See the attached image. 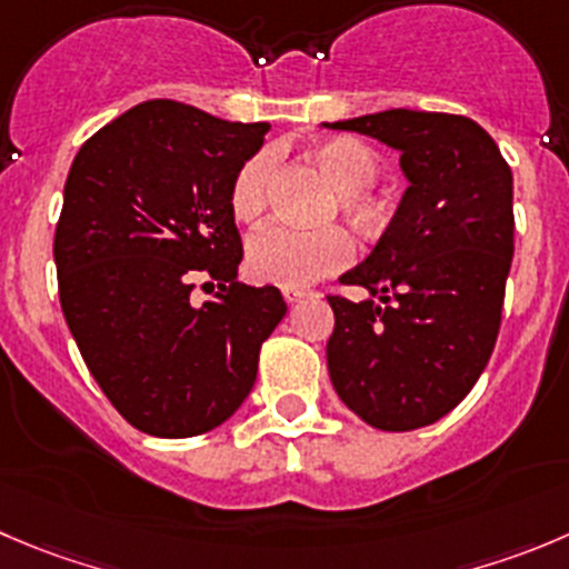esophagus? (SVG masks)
<instances>
[{"label":"esophagus","instance_id":"1","mask_svg":"<svg viewBox=\"0 0 569 569\" xmlns=\"http://www.w3.org/2000/svg\"><path fill=\"white\" fill-rule=\"evenodd\" d=\"M283 297H286V302H289V306H295V302L308 300V297H317V291H311V289H283Z\"/></svg>","mask_w":569,"mask_h":569}]
</instances>
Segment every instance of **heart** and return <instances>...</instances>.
<instances>
[{
  "label": "heart",
  "instance_id": "obj_1",
  "mask_svg": "<svg viewBox=\"0 0 569 569\" xmlns=\"http://www.w3.org/2000/svg\"><path fill=\"white\" fill-rule=\"evenodd\" d=\"M319 167L339 186V202L347 213L363 224L378 222L383 208L372 197L380 174V158L372 147L356 138H333L313 150ZM272 152H256L241 163L230 189V202L239 219H256L267 208ZM356 256L352 236L339 224L325 228H295L272 222L258 230L247 244V263L261 283L280 289H306L328 274L339 272Z\"/></svg>",
  "mask_w": 569,
  "mask_h": 569
}]
</instances>
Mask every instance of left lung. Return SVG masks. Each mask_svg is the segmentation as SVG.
<instances>
[{
  "label": "left lung",
  "mask_w": 569,
  "mask_h": 569,
  "mask_svg": "<svg viewBox=\"0 0 569 569\" xmlns=\"http://www.w3.org/2000/svg\"><path fill=\"white\" fill-rule=\"evenodd\" d=\"M325 127L400 150L408 178L372 256L341 274L372 300L328 297L330 380L372 428H425L470 395L498 341L515 256L511 169L467 116L395 108Z\"/></svg>",
  "instance_id": "8db88e82"
}]
</instances>
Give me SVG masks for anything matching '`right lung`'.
I'll list each match as a JSON object with an SVG mask.
<instances>
[{"instance_id": "add662e5", "label": "right lung", "mask_w": 569, "mask_h": 569, "mask_svg": "<svg viewBox=\"0 0 569 569\" xmlns=\"http://www.w3.org/2000/svg\"><path fill=\"white\" fill-rule=\"evenodd\" d=\"M269 124L150 99L77 152L54 228L66 325L116 411L150 437L222 425L250 395L286 302L239 283L230 189ZM214 291L197 303L193 291Z\"/></svg>"}]
</instances>
